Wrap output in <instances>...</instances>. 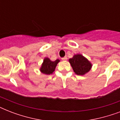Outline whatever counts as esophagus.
<instances>
[{
    "instance_id": "esophagus-1",
    "label": "esophagus",
    "mask_w": 120,
    "mask_h": 120,
    "mask_svg": "<svg viewBox=\"0 0 120 120\" xmlns=\"http://www.w3.org/2000/svg\"><path fill=\"white\" fill-rule=\"evenodd\" d=\"M62 60H63V61H65V60H67V57H64V58H62Z\"/></svg>"
}]
</instances>
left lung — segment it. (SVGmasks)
Returning <instances> with one entry per match:
<instances>
[{
  "label": "left lung",
  "instance_id": "left-lung-1",
  "mask_svg": "<svg viewBox=\"0 0 120 120\" xmlns=\"http://www.w3.org/2000/svg\"><path fill=\"white\" fill-rule=\"evenodd\" d=\"M68 61L74 72L78 75H85L92 67L91 62L81 54L74 55Z\"/></svg>",
  "mask_w": 120,
  "mask_h": 120
}]
</instances>
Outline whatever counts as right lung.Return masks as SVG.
<instances>
[{
    "label": "right lung",
    "instance_id": "obj_1",
    "mask_svg": "<svg viewBox=\"0 0 120 120\" xmlns=\"http://www.w3.org/2000/svg\"><path fill=\"white\" fill-rule=\"evenodd\" d=\"M59 62H60L59 59H56L55 61H52L48 57H45L43 59V62L41 64V67L40 68V71L45 75L52 74Z\"/></svg>",
    "mask_w": 120,
    "mask_h": 120
}]
</instances>
